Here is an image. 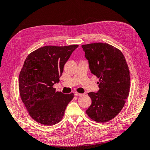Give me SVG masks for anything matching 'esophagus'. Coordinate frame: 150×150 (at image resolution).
Segmentation results:
<instances>
[{
  "instance_id": "esophagus-1",
  "label": "esophagus",
  "mask_w": 150,
  "mask_h": 150,
  "mask_svg": "<svg viewBox=\"0 0 150 150\" xmlns=\"http://www.w3.org/2000/svg\"><path fill=\"white\" fill-rule=\"evenodd\" d=\"M82 94H80V93H74V96H82Z\"/></svg>"
}]
</instances>
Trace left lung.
<instances>
[{
    "instance_id": "1",
    "label": "left lung",
    "mask_w": 150,
    "mask_h": 150,
    "mask_svg": "<svg viewBox=\"0 0 150 150\" xmlns=\"http://www.w3.org/2000/svg\"><path fill=\"white\" fill-rule=\"evenodd\" d=\"M91 73L99 79V91L88 93L92 103L86 114L93 121L106 122L119 114L128 97L129 70L120 50L106 43L82 45Z\"/></svg>"
}]
</instances>
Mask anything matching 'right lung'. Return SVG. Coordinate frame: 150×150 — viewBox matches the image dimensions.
<instances>
[{"label": "right lung", "mask_w": 150, "mask_h": 150, "mask_svg": "<svg viewBox=\"0 0 150 150\" xmlns=\"http://www.w3.org/2000/svg\"><path fill=\"white\" fill-rule=\"evenodd\" d=\"M78 45L44 46L30 53L19 78L20 96L29 115L40 124L54 125L61 121L74 94L56 91L64 66Z\"/></svg>", "instance_id": "add662e5"}]
</instances>
